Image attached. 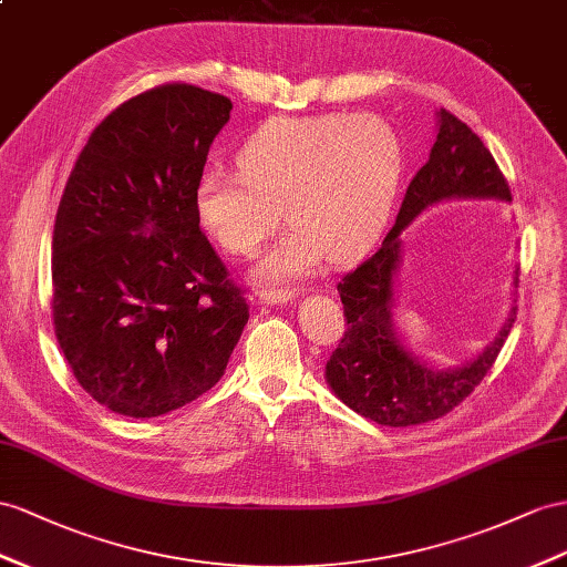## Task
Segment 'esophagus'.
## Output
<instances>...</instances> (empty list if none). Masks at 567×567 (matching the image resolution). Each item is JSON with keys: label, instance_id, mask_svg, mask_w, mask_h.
Segmentation results:
<instances>
[{"label": "esophagus", "instance_id": "1", "mask_svg": "<svg viewBox=\"0 0 567 567\" xmlns=\"http://www.w3.org/2000/svg\"><path fill=\"white\" fill-rule=\"evenodd\" d=\"M295 295L282 292V289H264V292H258V303H264V307H285V303L292 301Z\"/></svg>", "mask_w": 567, "mask_h": 567}]
</instances>
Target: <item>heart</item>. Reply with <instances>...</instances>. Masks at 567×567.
Here are the masks:
<instances>
[{"instance_id": "b5f03b06", "label": "heart", "mask_w": 567, "mask_h": 567, "mask_svg": "<svg viewBox=\"0 0 567 567\" xmlns=\"http://www.w3.org/2000/svg\"><path fill=\"white\" fill-rule=\"evenodd\" d=\"M400 143L371 114L275 117L244 141L239 172L210 167L194 206L220 249L251 256L280 223L285 235L258 258L254 280L287 285L330 260L364 251L385 223L400 182Z\"/></svg>"}]
</instances>
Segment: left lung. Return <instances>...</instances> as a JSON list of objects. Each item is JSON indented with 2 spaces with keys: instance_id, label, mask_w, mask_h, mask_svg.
I'll use <instances>...</instances> for the list:
<instances>
[{
  "instance_id": "1",
  "label": "left lung",
  "mask_w": 567,
  "mask_h": 567,
  "mask_svg": "<svg viewBox=\"0 0 567 567\" xmlns=\"http://www.w3.org/2000/svg\"><path fill=\"white\" fill-rule=\"evenodd\" d=\"M443 200H513L482 138L445 110L435 112L429 163L410 182L395 227L381 249L338 285L347 330L326 364V383L347 408L381 426L424 424L457 408L482 383L515 323L517 307L511 303L496 338L457 367L429 364L398 332L395 282L402 266V231ZM513 287H517V268Z\"/></svg>"
}]
</instances>
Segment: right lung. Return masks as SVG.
<instances>
[{"label":"right lung","instance_id":"obj_1","mask_svg":"<svg viewBox=\"0 0 567 567\" xmlns=\"http://www.w3.org/2000/svg\"><path fill=\"white\" fill-rule=\"evenodd\" d=\"M225 95L145 91L97 124L69 174L52 235V318L95 402L132 419L184 408L223 379L249 321L194 194Z\"/></svg>","mask_w":567,"mask_h":567}]
</instances>
